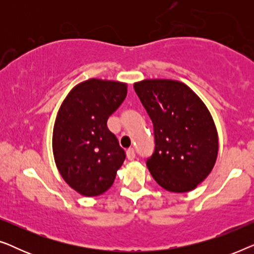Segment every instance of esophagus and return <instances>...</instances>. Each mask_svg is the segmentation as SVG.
Instances as JSON below:
<instances>
[{
    "mask_svg": "<svg viewBox=\"0 0 254 254\" xmlns=\"http://www.w3.org/2000/svg\"><path fill=\"white\" fill-rule=\"evenodd\" d=\"M135 156H136V154H135V150L133 148H129L127 150V158L129 159V161H133V159L135 158Z\"/></svg>",
    "mask_w": 254,
    "mask_h": 254,
    "instance_id": "esophagus-1",
    "label": "esophagus"
}]
</instances>
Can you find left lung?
Instances as JSON below:
<instances>
[{
	"label": "left lung",
	"mask_w": 254,
	"mask_h": 254,
	"mask_svg": "<svg viewBox=\"0 0 254 254\" xmlns=\"http://www.w3.org/2000/svg\"><path fill=\"white\" fill-rule=\"evenodd\" d=\"M154 125L155 149L147 158L149 171L170 192L192 190L216 162L218 138L209 111L182 82L145 79L134 84Z\"/></svg>",
	"instance_id": "obj_1"
}]
</instances>
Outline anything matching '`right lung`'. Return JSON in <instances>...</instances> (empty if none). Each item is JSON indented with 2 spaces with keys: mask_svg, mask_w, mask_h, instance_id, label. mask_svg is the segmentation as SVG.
Instances as JSON below:
<instances>
[{
  "mask_svg": "<svg viewBox=\"0 0 254 254\" xmlns=\"http://www.w3.org/2000/svg\"><path fill=\"white\" fill-rule=\"evenodd\" d=\"M126 95L125 83L91 78L76 85L59 110L53 130L55 163L64 182L82 195L106 192L126 158L107 127Z\"/></svg>",
  "mask_w": 254,
  "mask_h": 254,
  "instance_id": "obj_1",
  "label": "right lung"
}]
</instances>
